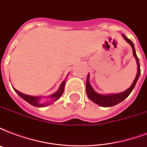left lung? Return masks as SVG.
<instances>
[{
    "mask_svg": "<svg viewBox=\"0 0 147 147\" xmlns=\"http://www.w3.org/2000/svg\"><path fill=\"white\" fill-rule=\"evenodd\" d=\"M122 36L124 38V40H126L127 43L130 45L132 49H133V56L135 57L136 64H137V73H136V78L134 79V81L133 82L131 86L129 88H127L126 91L120 92V93L106 94V95L98 93V92H96L94 90L92 86H91V84L89 82V74H88V77H87V80H86V93H87V96H88L90 100L92 101L93 102H95V103L98 105V106H102V107H111V106H116V105L119 104L121 102H123L125 98H127L129 96V94L133 90V88L136 86V82H137L139 77H140V61H139L138 57L136 55V50H135V48H134V45H133V41L129 40L124 34H122Z\"/></svg>",
    "mask_w": 147,
    "mask_h": 147,
    "instance_id": "left-lung-1",
    "label": "left lung"
}]
</instances>
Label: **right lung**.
<instances>
[{"label": "right lung", "mask_w": 147, "mask_h": 147, "mask_svg": "<svg viewBox=\"0 0 147 147\" xmlns=\"http://www.w3.org/2000/svg\"><path fill=\"white\" fill-rule=\"evenodd\" d=\"M65 82L66 80L65 79L61 84L59 86V90L57 92H55V93H53L52 95L49 96V98H50V102H41L40 100L41 98H42L41 96H29V95H26V94H24L19 92L18 90H17L16 88H14V90L15 91L18 95L20 97L23 98L24 100H25L26 102H28L29 104H31L32 106H35V107H45V106H49V105H51V104L54 103L55 101H57L59 99L64 92V88H65Z\"/></svg>", "instance_id": "add662e5"}]
</instances>
